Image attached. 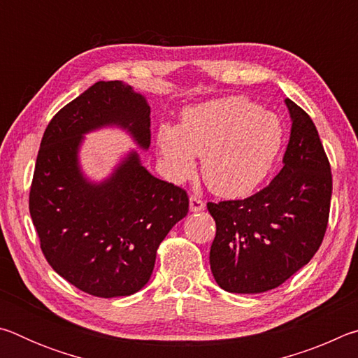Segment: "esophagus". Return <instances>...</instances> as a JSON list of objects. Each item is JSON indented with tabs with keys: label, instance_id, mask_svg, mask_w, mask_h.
Wrapping results in <instances>:
<instances>
[{
	"label": "esophagus",
	"instance_id": "1",
	"mask_svg": "<svg viewBox=\"0 0 358 358\" xmlns=\"http://www.w3.org/2000/svg\"><path fill=\"white\" fill-rule=\"evenodd\" d=\"M189 210L194 211V213L203 211L205 210V201H202V199H199L196 196H191L189 197Z\"/></svg>",
	"mask_w": 358,
	"mask_h": 358
}]
</instances>
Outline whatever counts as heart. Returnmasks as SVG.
<instances>
[{"instance_id": "b5f03b06", "label": "heart", "mask_w": 358, "mask_h": 358, "mask_svg": "<svg viewBox=\"0 0 358 358\" xmlns=\"http://www.w3.org/2000/svg\"><path fill=\"white\" fill-rule=\"evenodd\" d=\"M282 145L273 113L245 98H224L186 108L180 126L161 124L157 147L173 181L189 180L196 156L202 175L217 196L241 197L256 189Z\"/></svg>"}]
</instances>
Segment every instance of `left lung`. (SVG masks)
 Returning <instances> with one entry per match:
<instances>
[{
  "mask_svg": "<svg viewBox=\"0 0 358 358\" xmlns=\"http://www.w3.org/2000/svg\"><path fill=\"white\" fill-rule=\"evenodd\" d=\"M292 128L284 166L268 186L243 201L208 202L216 222L210 266L234 294L275 289L317 252L329 224L331 171L316 126L286 99Z\"/></svg>",
  "mask_w": 358,
  "mask_h": 358,
  "instance_id": "1",
  "label": "left lung"
}]
</instances>
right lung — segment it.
Segmentation results:
<instances>
[{"mask_svg":"<svg viewBox=\"0 0 358 358\" xmlns=\"http://www.w3.org/2000/svg\"><path fill=\"white\" fill-rule=\"evenodd\" d=\"M108 124L150 147L147 99L120 80L98 82L50 120L29 189L47 262L72 286L102 299L136 294L148 282L161 241L189 210L186 191L153 177L136 151L102 183L83 177V134Z\"/></svg>","mask_w":358,"mask_h":358,"instance_id":"1","label":"right lung"}]
</instances>
